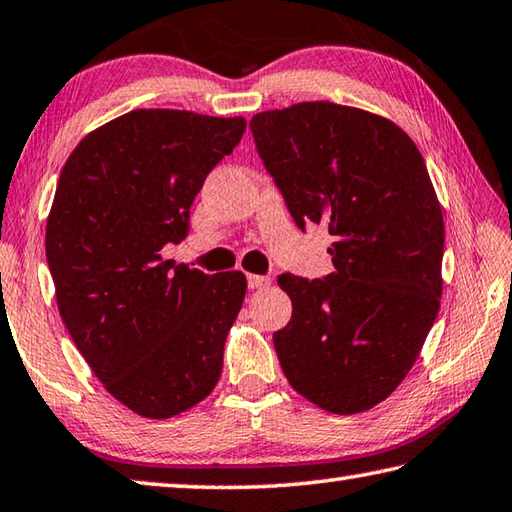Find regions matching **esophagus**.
<instances>
[{
  "instance_id": "esophagus-1",
  "label": "esophagus",
  "mask_w": 512,
  "mask_h": 512,
  "mask_svg": "<svg viewBox=\"0 0 512 512\" xmlns=\"http://www.w3.org/2000/svg\"><path fill=\"white\" fill-rule=\"evenodd\" d=\"M247 285H249V289H265V287L272 285V278L260 276V274H249L247 276Z\"/></svg>"
}]
</instances>
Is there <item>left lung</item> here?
Here are the masks:
<instances>
[{
  "mask_svg": "<svg viewBox=\"0 0 512 512\" xmlns=\"http://www.w3.org/2000/svg\"><path fill=\"white\" fill-rule=\"evenodd\" d=\"M294 223L325 225L334 272L281 274L292 318L274 347L292 388L356 414L388 399L417 361L441 298L443 216L417 144L397 124L334 102L249 120Z\"/></svg>",
  "mask_w": 512,
  "mask_h": 512,
  "instance_id": "1",
  "label": "left lung"
}]
</instances>
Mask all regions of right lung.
<instances>
[{"mask_svg": "<svg viewBox=\"0 0 512 512\" xmlns=\"http://www.w3.org/2000/svg\"><path fill=\"white\" fill-rule=\"evenodd\" d=\"M245 118L136 109L91 131L66 160L46 220L57 310L111 397L140 417L194 408L223 372L243 272L162 260L189 231L202 182Z\"/></svg>", "mask_w": 512, "mask_h": 512, "instance_id": "1", "label": "right lung"}]
</instances>
